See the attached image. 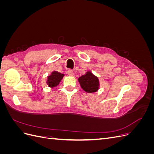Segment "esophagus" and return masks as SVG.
<instances>
[{
    "label": "esophagus",
    "instance_id": "1",
    "mask_svg": "<svg viewBox=\"0 0 154 154\" xmlns=\"http://www.w3.org/2000/svg\"><path fill=\"white\" fill-rule=\"evenodd\" d=\"M67 74L69 76H73V74H74V72H73V71H72L71 69H69L68 71H67Z\"/></svg>",
    "mask_w": 154,
    "mask_h": 154
}]
</instances>
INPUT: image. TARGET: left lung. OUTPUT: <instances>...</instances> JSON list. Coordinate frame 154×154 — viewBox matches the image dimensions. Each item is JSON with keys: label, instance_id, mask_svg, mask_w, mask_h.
I'll list each match as a JSON object with an SVG mask.
<instances>
[{"label": "left lung", "instance_id": "8db88e82", "mask_svg": "<svg viewBox=\"0 0 154 154\" xmlns=\"http://www.w3.org/2000/svg\"><path fill=\"white\" fill-rule=\"evenodd\" d=\"M81 87L85 92L92 93L99 89V79L91 71H87L85 74L78 78Z\"/></svg>", "mask_w": 154, "mask_h": 154}]
</instances>
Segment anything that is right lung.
<instances>
[{
  "label": "right lung",
  "instance_id": "1",
  "mask_svg": "<svg viewBox=\"0 0 154 154\" xmlns=\"http://www.w3.org/2000/svg\"><path fill=\"white\" fill-rule=\"evenodd\" d=\"M64 74L58 72L57 71H53L51 72L50 76H48V80L46 83L48 85L49 87H57L62 80Z\"/></svg>",
  "mask_w": 154,
  "mask_h": 154
}]
</instances>
